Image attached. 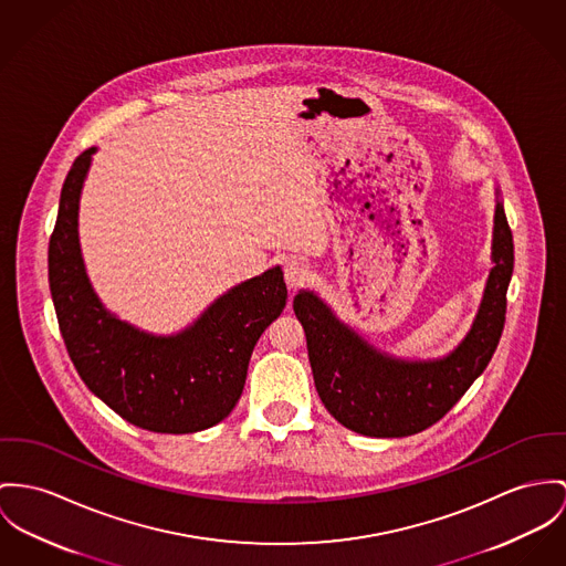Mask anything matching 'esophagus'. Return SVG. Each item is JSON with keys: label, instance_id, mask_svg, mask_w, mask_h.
<instances>
[{"label": "esophagus", "instance_id": "esophagus-1", "mask_svg": "<svg viewBox=\"0 0 566 566\" xmlns=\"http://www.w3.org/2000/svg\"><path fill=\"white\" fill-rule=\"evenodd\" d=\"M284 277H286L289 289H297L310 280V266L300 259H293V261L286 262V266H284Z\"/></svg>", "mask_w": 566, "mask_h": 566}]
</instances>
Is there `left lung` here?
Segmentation results:
<instances>
[{"instance_id": "1", "label": "left lung", "mask_w": 566, "mask_h": 566, "mask_svg": "<svg viewBox=\"0 0 566 566\" xmlns=\"http://www.w3.org/2000/svg\"><path fill=\"white\" fill-rule=\"evenodd\" d=\"M513 234L495 187L491 271L463 340L439 357H400L373 345L316 291L302 289L293 310L302 323L314 386L348 431L407 437L441 420L479 379L500 343L513 275Z\"/></svg>"}]
</instances>
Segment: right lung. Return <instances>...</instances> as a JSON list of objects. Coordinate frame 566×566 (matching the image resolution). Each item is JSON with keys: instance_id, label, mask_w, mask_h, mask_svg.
Segmentation results:
<instances>
[{"instance_id": "right-lung-1", "label": "right lung", "mask_w": 566, "mask_h": 566, "mask_svg": "<svg viewBox=\"0 0 566 566\" xmlns=\"http://www.w3.org/2000/svg\"><path fill=\"white\" fill-rule=\"evenodd\" d=\"M96 146L71 166L49 241V289L69 355L109 409L153 433H198L237 405L252 350L282 314V266H269L207 305L175 334H153L101 302L80 243V205Z\"/></svg>"}]
</instances>
